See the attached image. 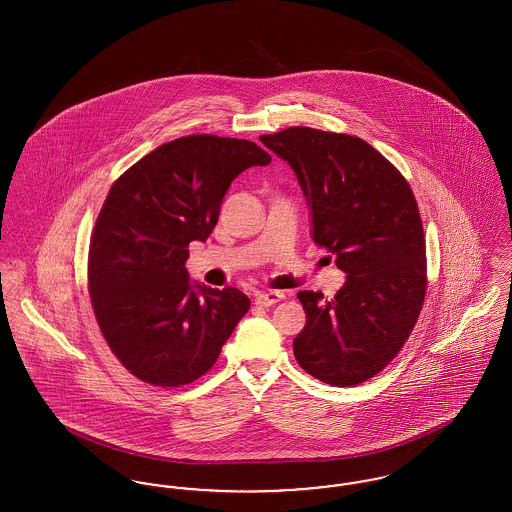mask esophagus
<instances>
[{
	"label": "esophagus",
	"instance_id": "obj_1",
	"mask_svg": "<svg viewBox=\"0 0 512 512\" xmlns=\"http://www.w3.org/2000/svg\"><path fill=\"white\" fill-rule=\"evenodd\" d=\"M282 299H284V293L282 292L255 293V305H259V307H270V305H274Z\"/></svg>",
	"mask_w": 512,
	"mask_h": 512
}]
</instances>
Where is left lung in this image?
I'll return each mask as SVG.
<instances>
[{
  "label": "left lung",
  "instance_id": "8db88e82",
  "mask_svg": "<svg viewBox=\"0 0 512 512\" xmlns=\"http://www.w3.org/2000/svg\"><path fill=\"white\" fill-rule=\"evenodd\" d=\"M261 142L288 161L311 209V238L347 278L334 299L299 292V366L330 386L378 374L411 336L426 295V240L413 190L357 136L292 126Z\"/></svg>",
  "mask_w": 512,
  "mask_h": 512
}]
</instances>
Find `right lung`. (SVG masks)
<instances>
[{
  "label": "right lung",
  "instance_id": "right-lung-1",
  "mask_svg": "<svg viewBox=\"0 0 512 512\" xmlns=\"http://www.w3.org/2000/svg\"><path fill=\"white\" fill-rule=\"evenodd\" d=\"M265 149L236 138L184 136L153 149L111 186L88 255L99 330L117 359L151 386L203 376L249 311L236 288L190 282V242H205L232 180L265 167Z\"/></svg>",
  "mask_w": 512,
  "mask_h": 512
}]
</instances>
